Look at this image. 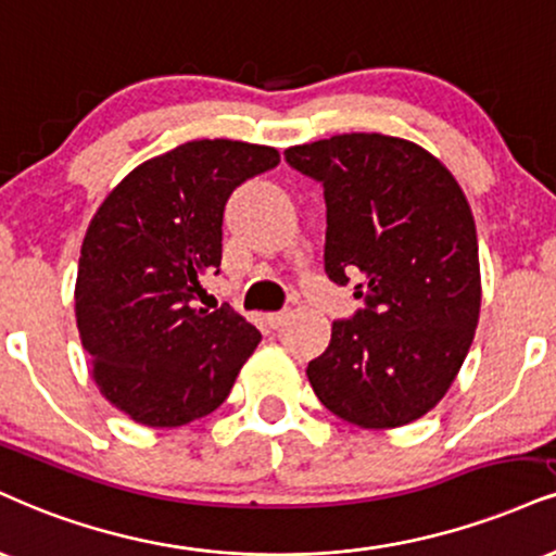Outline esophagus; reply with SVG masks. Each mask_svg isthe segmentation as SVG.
Returning <instances> with one entry per match:
<instances>
[{"instance_id": "obj_1", "label": "esophagus", "mask_w": 556, "mask_h": 556, "mask_svg": "<svg viewBox=\"0 0 556 556\" xmlns=\"http://www.w3.org/2000/svg\"><path fill=\"white\" fill-rule=\"evenodd\" d=\"M285 318H287L285 311H279V313H266V324H269L271 329H279V326L285 324Z\"/></svg>"}]
</instances>
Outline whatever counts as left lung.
Masks as SVG:
<instances>
[{
    "instance_id": "obj_1",
    "label": "left lung",
    "mask_w": 556,
    "mask_h": 556,
    "mask_svg": "<svg viewBox=\"0 0 556 556\" xmlns=\"http://www.w3.org/2000/svg\"><path fill=\"white\" fill-rule=\"evenodd\" d=\"M326 197V274L365 307L333 320L307 363L326 409L391 430L440 404L471 350L481 307L477 225L453 173L409 139L337 134L285 150Z\"/></svg>"
}]
</instances>
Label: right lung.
Returning a JSON list of instances; mask_svg holds the SVG:
<instances>
[{
  "label": "right lung",
  "instance_id": "obj_1",
  "mask_svg": "<svg viewBox=\"0 0 556 556\" xmlns=\"http://www.w3.org/2000/svg\"><path fill=\"white\" fill-rule=\"evenodd\" d=\"M274 147L193 139L137 165L87 225L75 311L92 380L134 422L180 427L227 399L261 342L230 305L193 307L219 271L223 214Z\"/></svg>",
  "mask_w": 556,
  "mask_h": 556
}]
</instances>
